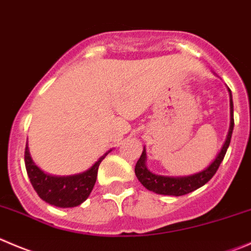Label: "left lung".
Masks as SVG:
<instances>
[{
  "mask_svg": "<svg viewBox=\"0 0 251 251\" xmlns=\"http://www.w3.org/2000/svg\"><path fill=\"white\" fill-rule=\"evenodd\" d=\"M230 92V91H229ZM233 127H234V119H233V101H232V94H230V126L229 131H228L227 140H226L225 145H223L222 150L218 153L216 159L208 165L203 172L198 173V174L190 175V176L184 177H169V176H162V175H155L151 173L150 170L146 168V151L143 150L142 154H141L140 159L137 160L135 167V174L137 179L140 180L141 184L148 189L150 191H153L155 194H160V195H169V196H182L186 194L191 193V191L196 190L199 187L203 186L207 181L212 179L213 175L217 172L218 167L222 163L223 158H225L227 148L230 143V138H232Z\"/></svg>",
  "mask_w": 251,
  "mask_h": 251,
  "instance_id": "left-lung-1",
  "label": "left lung"
}]
</instances>
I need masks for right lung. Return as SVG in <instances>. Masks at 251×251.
<instances>
[{
	"label": "right lung",
	"mask_w": 251,
	"mask_h": 251,
	"mask_svg": "<svg viewBox=\"0 0 251 251\" xmlns=\"http://www.w3.org/2000/svg\"><path fill=\"white\" fill-rule=\"evenodd\" d=\"M106 154L101 155L91 169L72 176H51L41 172L31 160L28 146L24 152V162L29 180L39 198L56 207H75L88 199L96 184L99 164Z\"/></svg>",
	"instance_id": "obj_1"
}]
</instances>
